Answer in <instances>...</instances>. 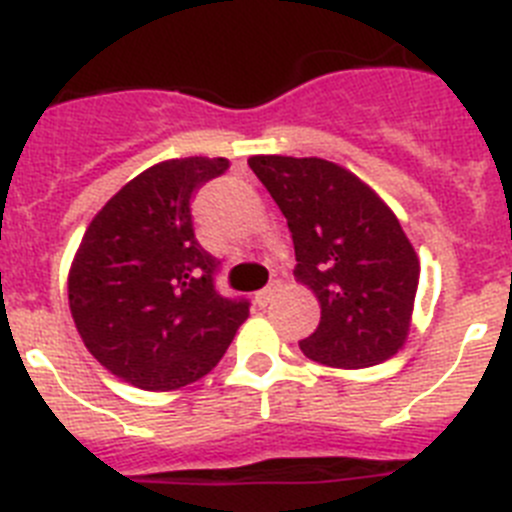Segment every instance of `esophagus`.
<instances>
[{"label":"esophagus","mask_w":512,"mask_h":512,"mask_svg":"<svg viewBox=\"0 0 512 512\" xmlns=\"http://www.w3.org/2000/svg\"><path fill=\"white\" fill-rule=\"evenodd\" d=\"M275 293H278V286H275V283H273V286H268V288H262V291L255 293V304L257 306H268L270 301H273Z\"/></svg>","instance_id":"34e87169"}]
</instances>
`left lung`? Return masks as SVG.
Instances as JSON below:
<instances>
[{
    "instance_id": "obj_1",
    "label": "left lung",
    "mask_w": 512,
    "mask_h": 512,
    "mask_svg": "<svg viewBox=\"0 0 512 512\" xmlns=\"http://www.w3.org/2000/svg\"><path fill=\"white\" fill-rule=\"evenodd\" d=\"M247 164L286 216L293 275L322 309L301 353L332 368H368L397 355L410 335L420 260L391 208L327 159L268 154Z\"/></svg>"
}]
</instances>
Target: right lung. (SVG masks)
<instances>
[{
    "instance_id": "1",
    "label": "right lung",
    "mask_w": 512,
    "mask_h": 512,
    "mask_svg": "<svg viewBox=\"0 0 512 512\" xmlns=\"http://www.w3.org/2000/svg\"><path fill=\"white\" fill-rule=\"evenodd\" d=\"M229 170L224 157L159 162L110 198L69 270V309L100 366L146 391L203 379L250 317L226 299L221 262L195 239V190Z\"/></svg>"
}]
</instances>
